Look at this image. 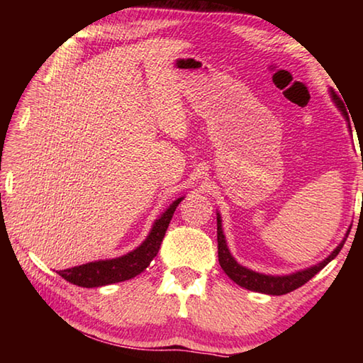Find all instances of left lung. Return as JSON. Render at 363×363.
<instances>
[{
    "label": "left lung",
    "instance_id": "obj_1",
    "mask_svg": "<svg viewBox=\"0 0 363 363\" xmlns=\"http://www.w3.org/2000/svg\"><path fill=\"white\" fill-rule=\"evenodd\" d=\"M330 97L333 99L336 104V107L340 108V112L342 113L344 118L347 121V128L351 130V125H349V118L346 110H344L342 104L337 99V96H335L333 91H330ZM216 219H218V257H219V264L223 267L224 272L227 274V277L232 279L237 285H240L242 288H247V290L251 291H257V293H264V294H272V296H280V294H286L296 288L303 286L307 284L317 272L327 266L330 261H333L335 257L340 253L344 242L351 232V227L346 230V235L341 240V243L331 251V253L325 257L323 261L314 264V266L306 267L296 270V272L286 274V275H270V274H262V272H256V270H251L248 267L238 264L235 257L232 256L229 247H227V240L223 230V219H220L219 211H216Z\"/></svg>",
    "mask_w": 363,
    "mask_h": 363
}]
</instances>
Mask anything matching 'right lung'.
<instances>
[{
    "label": "right lung",
    "instance_id": "right-lung-1",
    "mask_svg": "<svg viewBox=\"0 0 363 363\" xmlns=\"http://www.w3.org/2000/svg\"><path fill=\"white\" fill-rule=\"evenodd\" d=\"M182 200L184 196L176 199L173 203L164 210V213L160 214L155 219V223H153L149 235L145 237V240L140 243L138 248L130 251V253L118 257H112V259H99L93 262H86L82 264V266H75L72 269L59 270V275L67 281H70V284L83 288L112 285L136 277V275L144 272V270L149 267L153 257L157 256L160 245H162L164 233H167V229L171 223V218H173L177 205H179Z\"/></svg>",
    "mask_w": 363,
    "mask_h": 363
}]
</instances>
